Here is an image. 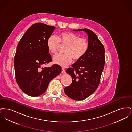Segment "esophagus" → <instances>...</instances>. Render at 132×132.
Listing matches in <instances>:
<instances>
[{"mask_svg":"<svg viewBox=\"0 0 132 132\" xmlns=\"http://www.w3.org/2000/svg\"><path fill=\"white\" fill-rule=\"evenodd\" d=\"M61 73H62V74H64V73H66L65 70L64 69V68H62V71H61Z\"/></svg>","mask_w":132,"mask_h":132,"instance_id":"esophagus-1","label":"esophagus"}]
</instances>
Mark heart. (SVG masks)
<instances>
[{
    "label": "heart",
    "instance_id": "b5f03b06",
    "mask_svg": "<svg viewBox=\"0 0 132 132\" xmlns=\"http://www.w3.org/2000/svg\"><path fill=\"white\" fill-rule=\"evenodd\" d=\"M61 45H66L64 52L65 54H57L53 57V63L62 67H66L72 62L73 59L78 61L86 53L88 48V42L86 38L79 36L71 32H62L59 38L51 35L47 40L48 50L52 53H55Z\"/></svg>",
    "mask_w": 132,
    "mask_h": 132
}]
</instances>
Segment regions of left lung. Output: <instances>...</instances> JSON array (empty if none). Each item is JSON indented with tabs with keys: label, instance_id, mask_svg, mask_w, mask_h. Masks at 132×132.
Wrapping results in <instances>:
<instances>
[{
	"label": "left lung",
	"instance_id": "8db88e82",
	"mask_svg": "<svg viewBox=\"0 0 132 132\" xmlns=\"http://www.w3.org/2000/svg\"><path fill=\"white\" fill-rule=\"evenodd\" d=\"M73 31L86 32L89 46L84 56L66 70V73L72 77V82L64 88V92L70 98L81 101L94 93L98 87L105 62V50L92 31L88 29Z\"/></svg>",
	"mask_w": 132,
	"mask_h": 132
}]
</instances>
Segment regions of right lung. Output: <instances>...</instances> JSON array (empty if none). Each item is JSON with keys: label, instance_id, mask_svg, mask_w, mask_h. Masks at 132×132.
<instances>
[{"label": "right lung", "instance_id": "1", "mask_svg": "<svg viewBox=\"0 0 132 132\" xmlns=\"http://www.w3.org/2000/svg\"><path fill=\"white\" fill-rule=\"evenodd\" d=\"M55 29L36 23L28 29L17 45L14 61L16 80L19 88L29 96L44 93L50 82L61 72V67L56 64L42 67L52 61L47 40Z\"/></svg>", "mask_w": 132, "mask_h": 132}]
</instances>
